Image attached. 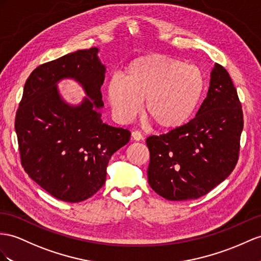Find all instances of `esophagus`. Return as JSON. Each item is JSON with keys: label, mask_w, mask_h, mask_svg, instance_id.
<instances>
[{"label": "esophagus", "mask_w": 261, "mask_h": 261, "mask_svg": "<svg viewBox=\"0 0 261 261\" xmlns=\"http://www.w3.org/2000/svg\"><path fill=\"white\" fill-rule=\"evenodd\" d=\"M131 138L132 140H135V141H141V140H143V136L139 131H133L131 133Z\"/></svg>", "instance_id": "esophagus-1"}]
</instances>
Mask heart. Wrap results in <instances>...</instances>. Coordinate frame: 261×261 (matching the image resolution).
<instances>
[{
	"instance_id": "1",
	"label": "heart",
	"mask_w": 261,
	"mask_h": 261,
	"mask_svg": "<svg viewBox=\"0 0 261 261\" xmlns=\"http://www.w3.org/2000/svg\"><path fill=\"white\" fill-rule=\"evenodd\" d=\"M206 90L204 71L195 65L163 55H143L125 66L123 78L113 76L108 97L113 112L126 122L141 109L158 129L185 125L198 110Z\"/></svg>"
}]
</instances>
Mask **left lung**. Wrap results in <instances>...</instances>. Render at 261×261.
Returning <instances> with one entry per match:
<instances>
[{
	"label": "left lung",
	"instance_id": "left-lung-1",
	"mask_svg": "<svg viewBox=\"0 0 261 261\" xmlns=\"http://www.w3.org/2000/svg\"><path fill=\"white\" fill-rule=\"evenodd\" d=\"M243 128L237 90L229 73L215 64L196 117L176 130L146 139L152 190L169 200L206 195L235 169Z\"/></svg>",
	"mask_w": 261,
	"mask_h": 261
}]
</instances>
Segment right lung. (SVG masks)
<instances>
[{
	"mask_svg": "<svg viewBox=\"0 0 261 261\" xmlns=\"http://www.w3.org/2000/svg\"><path fill=\"white\" fill-rule=\"evenodd\" d=\"M98 48L70 53L38 66L28 78L15 117L21 163L29 176L57 199L78 203L106 182L111 155L130 131L102 122L100 88L106 67ZM75 79L87 97L78 106L61 98L57 83Z\"/></svg>",
	"mask_w": 261,
	"mask_h": 261,
	"instance_id": "right-lung-1",
	"label": "right lung"
}]
</instances>
